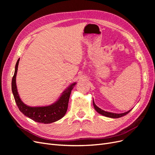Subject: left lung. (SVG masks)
<instances>
[{
	"label": "left lung",
	"instance_id": "left-lung-1",
	"mask_svg": "<svg viewBox=\"0 0 155 155\" xmlns=\"http://www.w3.org/2000/svg\"><path fill=\"white\" fill-rule=\"evenodd\" d=\"M93 105L94 107L95 110L98 112V113H100V114L103 115V116H105L106 117H109V118H121V117H122L126 114H127L130 111V110H129L127 112H124V113H121V114H116V113H112V112H107L105 111L104 110L101 109L100 108H99L98 107H97L96 105V104H94V101H93Z\"/></svg>",
	"mask_w": 155,
	"mask_h": 155
}]
</instances>
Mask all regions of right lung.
<instances>
[{"mask_svg": "<svg viewBox=\"0 0 155 155\" xmlns=\"http://www.w3.org/2000/svg\"><path fill=\"white\" fill-rule=\"evenodd\" d=\"M18 59L15 64V73L12 78V89L14 99L20 111L23 114L28 117L36 122L43 124H50L61 119L65 115L68 109L69 97L71 91L76 83L71 84L59 97L58 101L53 104L45 107H30L23 103L18 96L16 85V76L18 70Z\"/></svg>", "mask_w": 155, "mask_h": 155, "instance_id": "1", "label": "right lung"}]
</instances>
